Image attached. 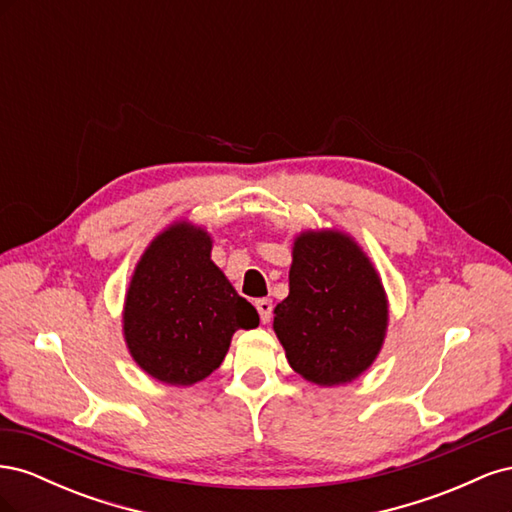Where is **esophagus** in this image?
I'll list each match as a JSON object with an SVG mask.
<instances>
[{
	"label": "esophagus",
	"mask_w": 512,
	"mask_h": 512,
	"mask_svg": "<svg viewBox=\"0 0 512 512\" xmlns=\"http://www.w3.org/2000/svg\"><path fill=\"white\" fill-rule=\"evenodd\" d=\"M254 305H256L258 314H260V320H262V322H269V320H271V312H273L271 299H258Z\"/></svg>",
	"instance_id": "34e87169"
}]
</instances>
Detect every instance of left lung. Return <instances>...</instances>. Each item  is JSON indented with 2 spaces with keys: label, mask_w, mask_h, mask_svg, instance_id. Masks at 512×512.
I'll list each match as a JSON object with an SVG mask.
<instances>
[{
  "label": "left lung",
  "mask_w": 512,
  "mask_h": 512,
  "mask_svg": "<svg viewBox=\"0 0 512 512\" xmlns=\"http://www.w3.org/2000/svg\"><path fill=\"white\" fill-rule=\"evenodd\" d=\"M288 280L273 329L290 367L320 386L359 378L378 356L389 320L369 258L342 232H305L294 241Z\"/></svg>",
  "instance_id": "left-lung-1"
}]
</instances>
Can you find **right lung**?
<instances>
[{"label": "right lung", "mask_w": 512, "mask_h": 512, "mask_svg": "<svg viewBox=\"0 0 512 512\" xmlns=\"http://www.w3.org/2000/svg\"><path fill=\"white\" fill-rule=\"evenodd\" d=\"M258 312L211 260L203 228L173 224L136 265L123 309L134 361L151 378L188 386L218 369L232 333L258 327Z\"/></svg>", "instance_id": "add662e5"}]
</instances>
